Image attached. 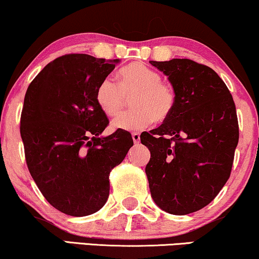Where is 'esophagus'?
Instances as JSON below:
<instances>
[{
    "instance_id": "obj_1",
    "label": "esophagus",
    "mask_w": 259,
    "mask_h": 259,
    "mask_svg": "<svg viewBox=\"0 0 259 259\" xmlns=\"http://www.w3.org/2000/svg\"><path fill=\"white\" fill-rule=\"evenodd\" d=\"M132 139H133L134 144H139V142H140V134L138 133V132L132 133Z\"/></svg>"
}]
</instances>
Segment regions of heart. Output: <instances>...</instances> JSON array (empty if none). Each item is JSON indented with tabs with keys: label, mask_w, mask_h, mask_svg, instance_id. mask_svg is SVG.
<instances>
[{
	"label": "heart",
	"mask_w": 259,
	"mask_h": 259,
	"mask_svg": "<svg viewBox=\"0 0 259 259\" xmlns=\"http://www.w3.org/2000/svg\"><path fill=\"white\" fill-rule=\"evenodd\" d=\"M132 97V110L113 120V130L143 131L153 123L169 119L176 105V95L158 71L143 63H132L119 71V84L107 77L99 83L95 99L106 115L115 116Z\"/></svg>",
	"instance_id": "1"
}]
</instances>
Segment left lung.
<instances>
[{
  "label": "left lung",
  "mask_w": 259,
  "mask_h": 259,
  "mask_svg": "<svg viewBox=\"0 0 259 259\" xmlns=\"http://www.w3.org/2000/svg\"><path fill=\"white\" fill-rule=\"evenodd\" d=\"M176 95L169 119L140 140L151 152L145 167L160 209L184 215L206 207L230 179L239 127L233 97L213 69L190 59L150 60Z\"/></svg>",
  "instance_id": "8db88e82"
}]
</instances>
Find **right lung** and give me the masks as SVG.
<instances>
[{
	"label": "right lung",
	"instance_id": "1",
	"mask_svg": "<svg viewBox=\"0 0 259 259\" xmlns=\"http://www.w3.org/2000/svg\"><path fill=\"white\" fill-rule=\"evenodd\" d=\"M119 62L62 56L26 92L20 133L27 166L49 203L68 215H90L105 206L110 171L133 146L127 131L101 136L109 121L96 102V88Z\"/></svg>",
	"mask_w": 259,
	"mask_h": 259
}]
</instances>
